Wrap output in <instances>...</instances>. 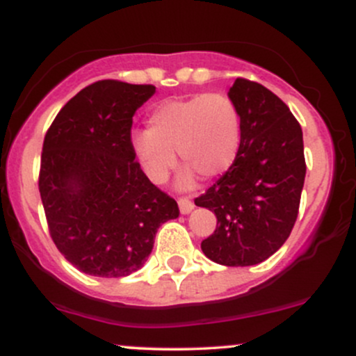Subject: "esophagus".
<instances>
[{
	"label": "esophagus",
	"mask_w": 356,
	"mask_h": 356,
	"mask_svg": "<svg viewBox=\"0 0 356 356\" xmlns=\"http://www.w3.org/2000/svg\"><path fill=\"white\" fill-rule=\"evenodd\" d=\"M179 204V209H181V214H189V212H192V209H194V202L191 201V199H179L177 201Z\"/></svg>",
	"instance_id": "1"
}]
</instances>
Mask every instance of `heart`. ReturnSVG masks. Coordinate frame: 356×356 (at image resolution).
<instances>
[{
  "label": "heart",
  "instance_id": "1",
  "mask_svg": "<svg viewBox=\"0 0 356 356\" xmlns=\"http://www.w3.org/2000/svg\"><path fill=\"white\" fill-rule=\"evenodd\" d=\"M149 130H136L130 147L152 182H164L175 165V150L186 170L177 186L187 189L195 174L219 177L231 169L241 147V117L234 102L222 93H199L164 100L147 118Z\"/></svg>",
  "mask_w": 356,
  "mask_h": 356
}]
</instances>
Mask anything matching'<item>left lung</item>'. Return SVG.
<instances>
[{
	"mask_svg": "<svg viewBox=\"0 0 356 356\" xmlns=\"http://www.w3.org/2000/svg\"><path fill=\"white\" fill-rule=\"evenodd\" d=\"M227 97L241 117V147L231 169L195 199L218 218L201 248L222 266H254L295 226L306 175L303 132L288 105L256 81L236 79Z\"/></svg>",
	"mask_w": 356,
	"mask_h": 356,
	"instance_id": "1",
	"label": "left lung"
}]
</instances>
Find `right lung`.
<instances>
[{"label": "right lung", "mask_w": 356, "mask_h": 356, "mask_svg": "<svg viewBox=\"0 0 356 356\" xmlns=\"http://www.w3.org/2000/svg\"><path fill=\"white\" fill-rule=\"evenodd\" d=\"M154 85L102 80L80 90L43 142L40 195L53 243L81 273L122 277L145 264L177 202L142 172L132 117Z\"/></svg>", "instance_id": "obj_1"}]
</instances>
